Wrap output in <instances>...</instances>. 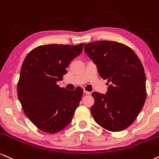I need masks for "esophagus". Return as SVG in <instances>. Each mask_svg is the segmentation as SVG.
I'll use <instances>...</instances> for the list:
<instances>
[{
	"label": "esophagus",
	"instance_id": "esophagus-1",
	"mask_svg": "<svg viewBox=\"0 0 159 159\" xmlns=\"http://www.w3.org/2000/svg\"><path fill=\"white\" fill-rule=\"evenodd\" d=\"M83 92H84V94H87V95L91 94V92H90V91H88L84 90V91H83Z\"/></svg>",
	"mask_w": 159,
	"mask_h": 159
}]
</instances>
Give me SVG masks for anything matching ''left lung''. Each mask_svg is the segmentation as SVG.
<instances>
[{
	"mask_svg": "<svg viewBox=\"0 0 159 159\" xmlns=\"http://www.w3.org/2000/svg\"><path fill=\"white\" fill-rule=\"evenodd\" d=\"M84 50L97 65L100 76L109 83L106 94L92 93V116L106 129L122 131L135 121L146 100L142 63L131 48L117 42L89 43Z\"/></svg>",
	"mask_w": 159,
	"mask_h": 159,
	"instance_id": "obj_1",
	"label": "left lung"
}]
</instances>
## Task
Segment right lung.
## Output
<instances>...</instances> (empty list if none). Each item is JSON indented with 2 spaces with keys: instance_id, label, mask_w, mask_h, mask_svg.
<instances>
[{
  "instance_id": "add662e5",
  "label": "right lung",
  "mask_w": 159,
  "mask_h": 159,
  "mask_svg": "<svg viewBox=\"0 0 159 159\" xmlns=\"http://www.w3.org/2000/svg\"><path fill=\"white\" fill-rule=\"evenodd\" d=\"M83 48V43L41 45L24 59L18 83V100L26 116L43 132L57 133L66 127L79 106L83 89L69 91L57 83Z\"/></svg>"
}]
</instances>
